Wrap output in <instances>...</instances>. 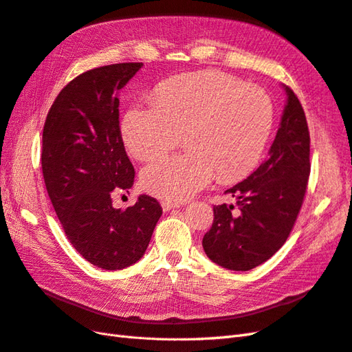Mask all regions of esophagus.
I'll list each match as a JSON object with an SVG mask.
<instances>
[{"mask_svg": "<svg viewBox=\"0 0 352 352\" xmlns=\"http://www.w3.org/2000/svg\"><path fill=\"white\" fill-rule=\"evenodd\" d=\"M162 207H163V211H170L172 208L180 207V204L179 202H173V201H162Z\"/></svg>", "mask_w": 352, "mask_h": 352, "instance_id": "1", "label": "esophagus"}]
</instances>
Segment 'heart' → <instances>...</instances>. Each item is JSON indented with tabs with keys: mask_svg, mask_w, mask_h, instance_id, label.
<instances>
[{
	"mask_svg": "<svg viewBox=\"0 0 352 352\" xmlns=\"http://www.w3.org/2000/svg\"><path fill=\"white\" fill-rule=\"evenodd\" d=\"M273 102L264 89L207 70L164 82L154 101L135 102L122 122L123 141L138 160L173 148L184 135L186 153L160 157L141 173L142 188L180 202L221 180L247 176L272 132Z\"/></svg>",
	"mask_w": 352,
	"mask_h": 352,
	"instance_id": "obj_1",
	"label": "heart"
}]
</instances>
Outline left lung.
<instances>
[{
	"label": "left lung",
	"mask_w": 352,
	"mask_h": 352,
	"mask_svg": "<svg viewBox=\"0 0 352 352\" xmlns=\"http://www.w3.org/2000/svg\"><path fill=\"white\" fill-rule=\"evenodd\" d=\"M286 104L269 157L242 182L226 190L236 198L214 206L202 238L207 257L228 270L247 272L280 250L301 210L310 176V132L300 100L283 85Z\"/></svg>",
	"instance_id": "left-lung-1"
}]
</instances>
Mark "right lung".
Here are the masks:
<instances>
[{
    "label": "right lung",
    "mask_w": 352,
    "mask_h": 352,
    "mask_svg": "<svg viewBox=\"0 0 352 352\" xmlns=\"http://www.w3.org/2000/svg\"><path fill=\"white\" fill-rule=\"evenodd\" d=\"M142 63H119L79 74L51 105L42 132V175L67 239L104 270L135 264L146 251L163 208L140 195L126 210L114 190H129L135 168L119 126V91Z\"/></svg>",
    "instance_id": "1"
}]
</instances>
